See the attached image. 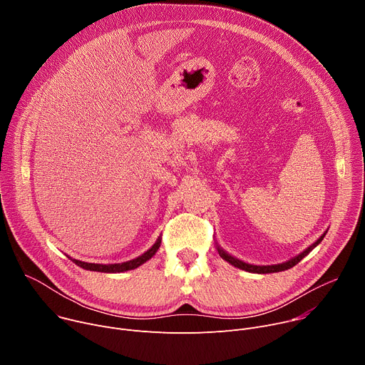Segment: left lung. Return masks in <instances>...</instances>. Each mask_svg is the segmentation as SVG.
<instances>
[{
    "label": "left lung",
    "mask_w": 365,
    "mask_h": 365,
    "mask_svg": "<svg viewBox=\"0 0 365 365\" xmlns=\"http://www.w3.org/2000/svg\"><path fill=\"white\" fill-rule=\"evenodd\" d=\"M327 232L328 231H325L314 244L312 245H309L306 250H303L300 254H297L296 257H293V258H290V259H287V262H284V263H280V264H272V266H257V264H250V263H245V262H242V259H240V258H237V257H234V255H231L230 252H227L221 245H218V242H217V251H218V254L225 259V262H228L231 266H234V267H237V269H241V270H245V272H248V273H257V274H267V273H279V272H284V270H289V269H292L293 266H296L302 258H304L312 250H314L317 245H319L321 244V241L324 240V237L327 235Z\"/></svg>",
    "instance_id": "obj_1"
}]
</instances>
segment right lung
<instances>
[{"label": "right lung", "instance_id": "1", "mask_svg": "<svg viewBox=\"0 0 365 365\" xmlns=\"http://www.w3.org/2000/svg\"><path fill=\"white\" fill-rule=\"evenodd\" d=\"M162 244V235L155 240V242L145 251L143 252L141 255H138L137 258H133L130 259V262H124V263H117V264H95V263H85V262H81V259H76V258H72L69 257L72 262L85 269V270H89V272H101V273H123V272H128V270H134L137 267H140L141 264H144L147 259H150L155 252H158L159 247Z\"/></svg>", "mask_w": 365, "mask_h": 365}]
</instances>
